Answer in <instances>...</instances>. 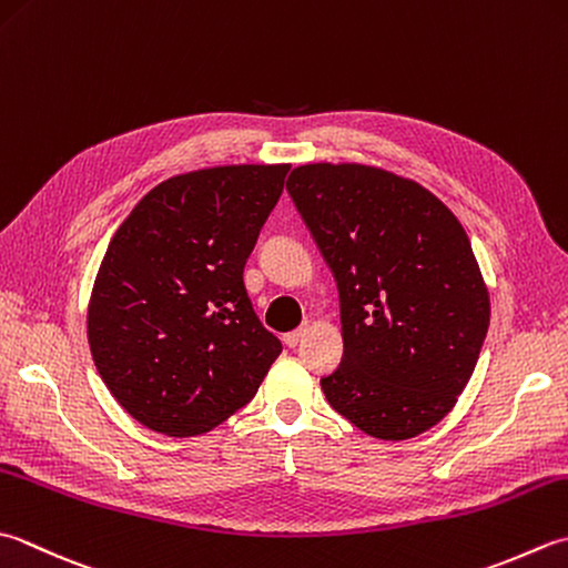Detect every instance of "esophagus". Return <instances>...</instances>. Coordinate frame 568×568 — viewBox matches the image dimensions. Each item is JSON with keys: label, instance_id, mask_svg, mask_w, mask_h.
Instances as JSON below:
<instances>
[{"label": "esophagus", "instance_id": "34e87169", "mask_svg": "<svg viewBox=\"0 0 568 568\" xmlns=\"http://www.w3.org/2000/svg\"><path fill=\"white\" fill-rule=\"evenodd\" d=\"M310 332V325H303L300 329H295V332H287V335L283 337V342H285V347H291V349H295L300 342L305 339V335Z\"/></svg>", "mask_w": 568, "mask_h": 568}]
</instances>
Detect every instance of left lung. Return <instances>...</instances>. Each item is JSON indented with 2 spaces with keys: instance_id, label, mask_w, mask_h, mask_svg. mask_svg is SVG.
Returning a JSON list of instances; mask_svg holds the SVG:
<instances>
[{
  "instance_id": "8db88e82",
  "label": "left lung",
  "mask_w": 568,
  "mask_h": 568,
  "mask_svg": "<svg viewBox=\"0 0 568 568\" xmlns=\"http://www.w3.org/2000/svg\"><path fill=\"white\" fill-rule=\"evenodd\" d=\"M335 275L344 354L322 392L359 430L406 440L470 382L490 297L470 239L428 189L366 164H303L287 180Z\"/></svg>"
}]
</instances>
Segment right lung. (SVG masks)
<instances>
[{
	"label": "right lung",
	"mask_w": 568,
	"mask_h": 568,
	"mask_svg": "<svg viewBox=\"0 0 568 568\" xmlns=\"http://www.w3.org/2000/svg\"><path fill=\"white\" fill-rule=\"evenodd\" d=\"M291 164L172 176L130 211L88 307L93 362L142 426L196 436L246 406L283 352L243 285Z\"/></svg>",
	"instance_id": "right-lung-1"
}]
</instances>
